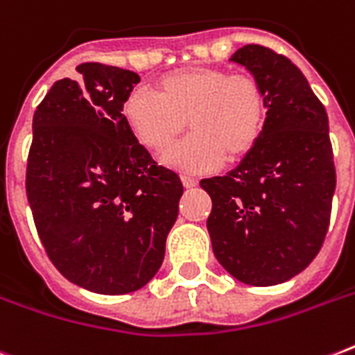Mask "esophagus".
<instances>
[{"label":"esophagus","mask_w":355,"mask_h":355,"mask_svg":"<svg viewBox=\"0 0 355 355\" xmlns=\"http://www.w3.org/2000/svg\"><path fill=\"white\" fill-rule=\"evenodd\" d=\"M182 184H184V188H195V186L199 184V180H197V178H193V177H186V175H184Z\"/></svg>","instance_id":"1"}]
</instances>
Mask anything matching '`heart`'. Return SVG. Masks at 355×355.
Listing matches in <instances>:
<instances>
[{
  "mask_svg": "<svg viewBox=\"0 0 355 355\" xmlns=\"http://www.w3.org/2000/svg\"><path fill=\"white\" fill-rule=\"evenodd\" d=\"M265 118L267 99L256 77L211 66L171 71L158 80V94L134 88L123 103V121L134 139L156 155L177 144L188 121L193 134L166 162L191 173L250 155Z\"/></svg>",
  "mask_w": 355,
  "mask_h": 355,
  "instance_id": "b5f03b06",
  "label": "heart"
}]
</instances>
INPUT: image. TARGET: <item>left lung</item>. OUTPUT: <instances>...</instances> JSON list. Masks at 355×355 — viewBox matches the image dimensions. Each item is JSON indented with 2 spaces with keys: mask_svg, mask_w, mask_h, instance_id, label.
I'll list each match as a JSON object with an SVG mask.
<instances>
[{
  "mask_svg": "<svg viewBox=\"0 0 355 355\" xmlns=\"http://www.w3.org/2000/svg\"><path fill=\"white\" fill-rule=\"evenodd\" d=\"M230 60L258 79L267 118L258 145L236 169L200 180L211 197L206 225L216 258L234 278L276 286L313 261L328 232L336 191L328 114L280 53L248 44Z\"/></svg>",
  "mask_w": 355,
  "mask_h": 355,
  "instance_id": "left-lung-1",
  "label": "left lung"
}]
</instances>
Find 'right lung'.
<instances>
[{
  "label": "right lung",
  "instance_id": "add662e5",
  "mask_svg": "<svg viewBox=\"0 0 355 355\" xmlns=\"http://www.w3.org/2000/svg\"><path fill=\"white\" fill-rule=\"evenodd\" d=\"M77 71L33 118L25 189L36 232L69 282L101 295L138 291L164 261L182 182L123 121L139 75L99 62Z\"/></svg>",
  "mask_w": 355,
  "mask_h": 355
}]
</instances>
